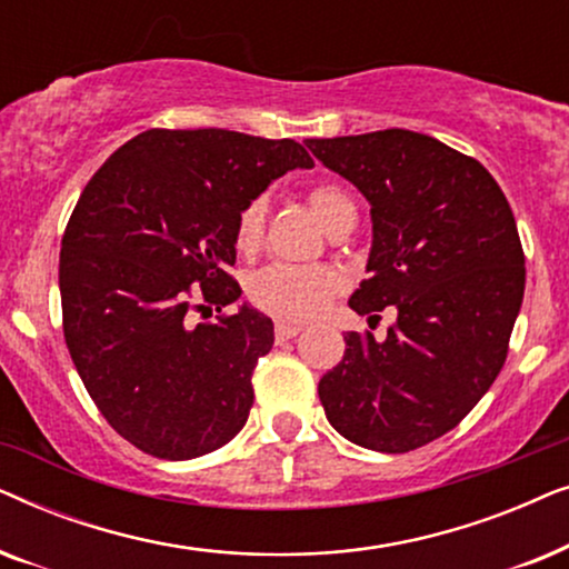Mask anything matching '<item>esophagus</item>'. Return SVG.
Wrapping results in <instances>:
<instances>
[{
	"label": "esophagus",
	"instance_id": "obj_1",
	"mask_svg": "<svg viewBox=\"0 0 569 569\" xmlns=\"http://www.w3.org/2000/svg\"><path fill=\"white\" fill-rule=\"evenodd\" d=\"M302 329L298 323H284V321H277V326H274V337H277V341H287V339H292V337H298Z\"/></svg>",
	"mask_w": 569,
	"mask_h": 569
}]
</instances>
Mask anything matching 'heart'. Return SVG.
Returning <instances> with one entry per match:
<instances>
[{"label":"heart","instance_id":"b5f03b06","mask_svg":"<svg viewBox=\"0 0 569 569\" xmlns=\"http://www.w3.org/2000/svg\"><path fill=\"white\" fill-rule=\"evenodd\" d=\"M352 201L347 193L331 183H321L308 193V207L326 230L341 209ZM263 207L261 199H253L238 214L236 248L243 256L256 253L263 236ZM248 298L263 313L287 318V321H306L321 313L333 295L341 290V277L331 267H292V263H274L261 269L248 279Z\"/></svg>","mask_w":569,"mask_h":569}]
</instances>
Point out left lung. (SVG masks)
Wrapping results in <instances>:
<instances>
[{
    "label": "left lung",
    "mask_w": 569,
    "mask_h": 569,
    "mask_svg": "<svg viewBox=\"0 0 569 569\" xmlns=\"http://www.w3.org/2000/svg\"><path fill=\"white\" fill-rule=\"evenodd\" d=\"M306 144L370 204V277L349 308L396 310L386 339L347 331L318 396L349 442L407 453L453 430L502 370L526 290L516 217L481 162L435 137L383 129Z\"/></svg>",
    "instance_id": "8db88e82"
}]
</instances>
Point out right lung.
Listing matches in <instances>:
<instances>
[{
    "label": "right lung",
    "instance_id": "add662e5",
    "mask_svg": "<svg viewBox=\"0 0 569 569\" xmlns=\"http://www.w3.org/2000/svg\"><path fill=\"white\" fill-rule=\"evenodd\" d=\"M295 168L313 160L292 139L150 129L84 186L61 238L64 339L100 415L144 453L189 461L243 430L274 323L240 302L193 326L191 298H240L238 214Z\"/></svg>",
    "mask_w": 569,
    "mask_h": 569
}]
</instances>
